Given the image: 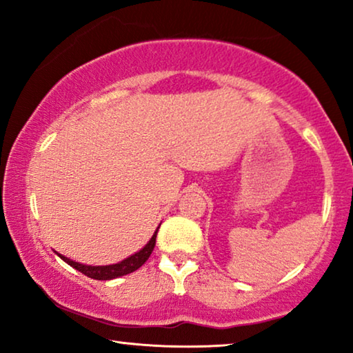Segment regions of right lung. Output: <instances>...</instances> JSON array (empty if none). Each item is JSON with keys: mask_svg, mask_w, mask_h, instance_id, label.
<instances>
[{"mask_svg": "<svg viewBox=\"0 0 353 353\" xmlns=\"http://www.w3.org/2000/svg\"><path fill=\"white\" fill-rule=\"evenodd\" d=\"M161 228V225L157 226V230L154 231L152 238L148 241V244L144 245L141 250H138V252H134L133 255H130L122 262H117V263H112V265H85V263H80V262H75V260L72 259H67L65 255L62 254H57L59 257L64 260L65 263H69L72 268L79 270L80 273L86 274L88 278H93V279H98V281H108V279H114V278H120L123 276V274H128V273H133L137 272V270L144 265V262L149 259V255L152 254L154 250V245H156V238H157V231Z\"/></svg>", "mask_w": 353, "mask_h": 353, "instance_id": "right-lung-1", "label": "right lung"}]
</instances>
